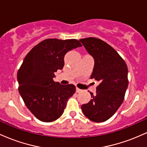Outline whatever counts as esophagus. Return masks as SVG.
Returning <instances> with one entry per match:
<instances>
[{
	"instance_id": "esophagus-1",
	"label": "esophagus",
	"mask_w": 147,
	"mask_h": 147,
	"mask_svg": "<svg viewBox=\"0 0 147 147\" xmlns=\"http://www.w3.org/2000/svg\"><path fill=\"white\" fill-rule=\"evenodd\" d=\"M82 91V89H79V88H77V87L76 88V92H81Z\"/></svg>"
}]
</instances>
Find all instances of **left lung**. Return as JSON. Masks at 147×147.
Here are the masks:
<instances>
[{
	"mask_svg": "<svg viewBox=\"0 0 147 147\" xmlns=\"http://www.w3.org/2000/svg\"><path fill=\"white\" fill-rule=\"evenodd\" d=\"M79 41L95 59L90 78L100 82L96 93L90 92L92 99L82 106V110L91 121L105 122L124 101L129 84L127 65L117 51L102 40L88 37Z\"/></svg>",
	"mask_w": 147,
	"mask_h": 147,
	"instance_id": "1",
	"label": "left lung"
}]
</instances>
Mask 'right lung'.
Instances as JSON below:
<instances>
[{"label": "right lung", "mask_w": 147, "mask_h": 147, "mask_svg": "<svg viewBox=\"0 0 147 147\" xmlns=\"http://www.w3.org/2000/svg\"><path fill=\"white\" fill-rule=\"evenodd\" d=\"M78 40L48 38L35 45L18 69V91L25 106L40 121L50 122L63 114L68 99L75 92L73 84L54 81L55 72L64 65V56L82 46Z\"/></svg>", "instance_id": "right-lung-1"}]
</instances>
